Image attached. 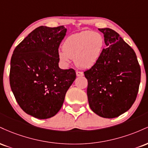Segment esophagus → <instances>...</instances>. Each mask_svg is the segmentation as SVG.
<instances>
[{"label": "esophagus", "mask_w": 148, "mask_h": 148, "mask_svg": "<svg viewBox=\"0 0 148 148\" xmlns=\"http://www.w3.org/2000/svg\"><path fill=\"white\" fill-rule=\"evenodd\" d=\"M76 76H83L84 75V73L81 72H79V71H76Z\"/></svg>", "instance_id": "obj_1"}]
</instances>
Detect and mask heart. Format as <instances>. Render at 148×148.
I'll use <instances>...</instances> for the list:
<instances>
[{
  "instance_id": "1",
  "label": "heart",
  "mask_w": 148,
  "mask_h": 148,
  "mask_svg": "<svg viewBox=\"0 0 148 148\" xmlns=\"http://www.w3.org/2000/svg\"><path fill=\"white\" fill-rule=\"evenodd\" d=\"M103 47V38L99 33L86 30L67 37L63 51H58V57L64 66L69 65L71 58H74L80 68H91L99 60Z\"/></svg>"
}]
</instances>
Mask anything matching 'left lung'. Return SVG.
Segmentation results:
<instances>
[{"mask_svg":"<svg viewBox=\"0 0 148 148\" xmlns=\"http://www.w3.org/2000/svg\"><path fill=\"white\" fill-rule=\"evenodd\" d=\"M106 49L99 60L84 72L91 110L100 117L114 118L128 111L135 101L140 82L136 55L120 35L111 28H99Z\"/></svg>","mask_w":148,"mask_h":148,"instance_id":"left-lung-1","label":"left lung"}]
</instances>
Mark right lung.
Returning <instances> with one entry per match:
<instances>
[{"mask_svg": "<svg viewBox=\"0 0 148 148\" xmlns=\"http://www.w3.org/2000/svg\"><path fill=\"white\" fill-rule=\"evenodd\" d=\"M66 33L64 25H42L13 52L10 87L22 110L36 118L47 119L56 114L76 79L74 69H62L58 66V48Z\"/></svg>", "mask_w": 148, "mask_h": 148, "instance_id": "add662e5", "label": "right lung"}]
</instances>
